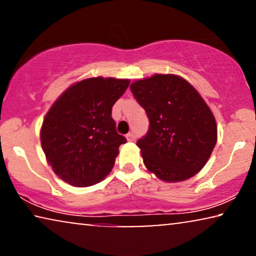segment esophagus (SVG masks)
<instances>
[{"label": "esophagus", "mask_w": 256, "mask_h": 256, "mask_svg": "<svg viewBox=\"0 0 256 256\" xmlns=\"http://www.w3.org/2000/svg\"><path fill=\"white\" fill-rule=\"evenodd\" d=\"M135 138H136V136H135V134L132 132H129V134H127V140H128V141L132 142V141H135Z\"/></svg>", "instance_id": "1"}]
</instances>
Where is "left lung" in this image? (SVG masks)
I'll use <instances>...</instances> for the list:
<instances>
[{
  "label": "left lung",
  "instance_id": "1",
  "mask_svg": "<svg viewBox=\"0 0 256 256\" xmlns=\"http://www.w3.org/2000/svg\"><path fill=\"white\" fill-rule=\"evenodd\" d=\"M130 90L150 122L148 134L136 143L146 169L168 183L194 177L208 163L218 136L208 104L176 74L136 80Z\"/></svg>",
  "mask_w": 256,
  "mask_h": 256
}]
</instances>
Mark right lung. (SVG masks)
Returning <instances> with one entry per match:
<instances>
[{
	"mask_svg": "<svg viewBox=\"0 0 256 256\" xmlns=\"http://www.w3.org/2000/svg\"><path fill=\"white\" fill-rule=\"evenodd\" d=\"M129 79L87 78L70 86L52 104L40 129L48 163L59 178L76 188L104 180L113 169L118 146L112 107Z\"/></svg>",
	"mask_w": 256,
	"mask_h": 256,
	"instance_id": "1",
	"label": "right lung"
}]
</instances>
